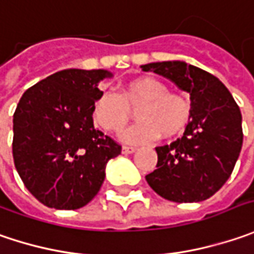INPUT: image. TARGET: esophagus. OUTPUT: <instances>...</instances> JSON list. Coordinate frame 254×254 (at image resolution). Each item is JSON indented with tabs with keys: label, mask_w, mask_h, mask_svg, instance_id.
<instances>
[{
	"label": "esophagus",
	"mask_w": 254,
	"mask_h": 254,
	"mask_svg": "<svg viewBox=\"0 0 254 254\" xmlns=\"http://www.w3.org/2000/svg\"><path fill=\"white\" fill-rule=\"evenodd\" d=\"M135 150H136V148H133V146H122V153H125V155H130Z\"/></svg>",
	"instance_id": "esophagus-1"
}]
</instances>
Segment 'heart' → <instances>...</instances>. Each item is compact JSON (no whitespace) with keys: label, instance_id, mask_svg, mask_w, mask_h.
<instances>
[{"label":"heart","instance_id":"obj_1","mask_svg":"<svg viewBox=\"0 0 254 254\" xmlns=\"http://www.w3.org/2000/svg\"><path fill=\"white\" fill-rule=\"evenodd\" d=\"M138 104L139 121L121 133V139L127 143L142 145L158 139L160 133L175 135L190 116V105L185 96L169 92L168 85L155 76H139L127 82L121 94L104 91L95 99L94 122L104 130L118 132L130 118L129 106Z\"/></svg>","mask_w":254,"mask_h":254}]
</instances>
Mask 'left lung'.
Listing matches in <instances>:
<instances>
[{"label":"left lung","instance_id":"8db88e82","mask_svg":"<svg viewBox=\"0 0 254 254\" xmlns=\"http://www.w3.org/2000/svg\"><path fill=\"white\" fill-rule=\"evenodd\" d=\"M140 68L168 78L190 95V122L182 138L156 148L158 165L146 182L176 203L209 199L226 183L242 150L239 106L215 75L185 61L152 62Z\"/></svg>","mask_w":254,"mask_h":254}]
</instances>
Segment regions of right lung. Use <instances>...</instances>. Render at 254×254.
Returning <instances> with one entry per match:
<instances>
[{
	"label": "right lung",
	"instance_id": "1",
	"mask_svg": "<svg viewBox=\"0 0 254 254\" xmlns=\"http://www.w3.org/2000/svg\"><path fill=\"white\" fill-rule=\"evenodd\" d=\"M106 69H64L27 89L14 114L12 155L27 189L48 207L88 204L105 181L114 139L94 127L92 106Z\"/></svg>",
	"mask_w": 254,
	"mask_h": 254
}]
</instances>
